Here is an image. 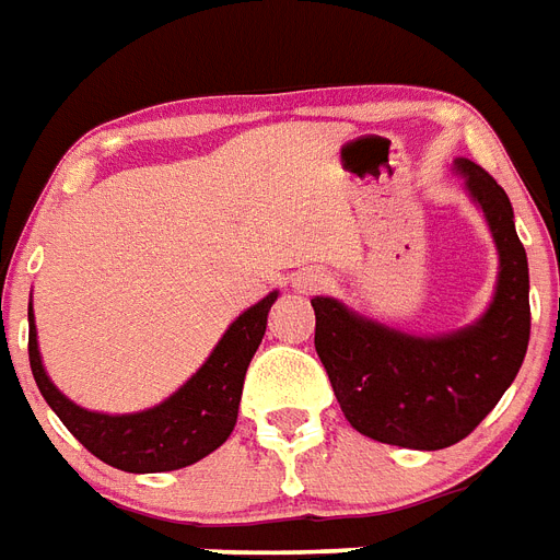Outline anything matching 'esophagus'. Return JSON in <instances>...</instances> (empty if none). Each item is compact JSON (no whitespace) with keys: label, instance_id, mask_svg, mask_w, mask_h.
I'll use <instances>...</instances> for the list:
<instances>
[{"label":"esophagus","instance_id":"obj_1","mask_svg":"<svg viewBox=\"0 0 560 560\" xmlns=\"http://www.w3.org/2000/svg\"><path fill=\"white\" fill-rule=\"evenodd\" d=\"M328 288V276H325L323 270H314V267H307V270H299L296 276H293V290L296 293H305V296H311V293H319V290Z\"/></svg>","mask_w":560,"mask_h":560}]
</instances>
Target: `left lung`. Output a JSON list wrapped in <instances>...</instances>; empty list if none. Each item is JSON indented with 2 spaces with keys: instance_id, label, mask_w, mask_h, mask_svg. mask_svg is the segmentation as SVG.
<instances>
[{
  "instance_id": "1",
  "label": "left lung",
  "mask_w": 560,
  "mask_h": 560,
  "mask_svg": "<svg viewBox=\"0 0 560 560\" xmlns=\"http://www.w3.org/2000/svg\"><path fill=\"white\" fill-rule=\"evenodd\" d=\"M456 168L500 249L497 296L477 325L421 340L351 314L337 299H311L316 354L342 416L374 442L412 451H442L474 433L512 386L529 349V264L509 194L470 160H456Z\"/></svg>"
}]
</instances>
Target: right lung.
I'll return each mask as SVG.
<instances>
[{
    "label": "right lung",
    "mask_w": 560,
    "mask_h": 560,
    "mask_svg": "<svg viewBox=\"0 0 560 560\" xmlns=\"http://www.w3.org/2000/svg\"><path fill=\"white\" fill-rule=\"evenodd\" d=\"M279 293H270L241 314L229 325L218 349L179 392H174L165 404L133 416H101L81 409L78 404L60 395L55 383L48 381L43 360L37 351V328L28 307V360L34 381L46 404L63 421L66 430L78 442L127 474H162L200 462L211 451H218L235 430L237 404L244 392V374L255 349L261 346L267 331V316Z\"/></svg>",
    "instance_id": "obj_1"
}]
</instances>
